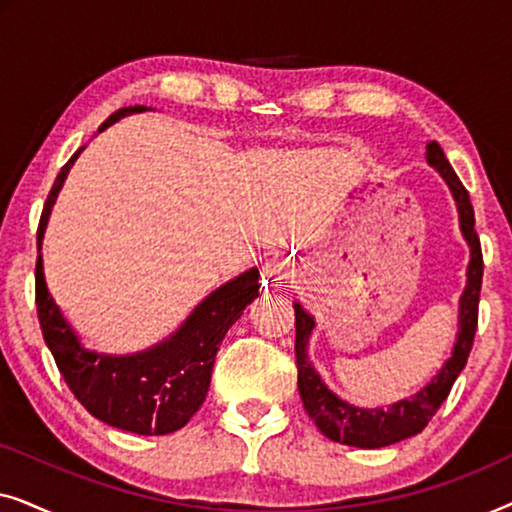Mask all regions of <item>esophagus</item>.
Here are the masks:
<instances>
[{
  "label": "esophagus",
  "instance_id": "34e87169",
  "mask_svg": "<svg viewBox=\"0 0 512 512\" xmlns=\"http://www.w3.org/2000/svg\"><path fill=\"white\" fill-rule=\"evenodd\" d=\"M263 277H265V282L282 286V284H286V279L293 277V263L284 256H272L270 261H265V265H263Z\"/></svg>",
  "mask_w": 512,
  "mask_h": 512
}]
</instances>
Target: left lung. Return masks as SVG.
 <instances>
[{
	"instance_id": "obj_1",
	"label": "left lung",
	"mask_w": 512,
	"mask_h": 512,
	"mask_svg": "<svg viewBox=\"0 0 512 512\" xmlns=\"http://www.w3.org/2000/svg\"><path fill=\"white\" fill-rule=\"evenodd\" d=\"M426 160L431 167H436L440 177L447 181L459 209V226L464 233L468 247H471V261H468V282L459 300V333L454 342L452 356L445 361V366L438 370V375L419 389L415 396L403 398L389 408H356V405L342 401L331 389L321 382L317 370L312 368L307 359V342H310L314 319L303 310V305L296 303V366H298V391L303 398L307 415L314 419L319 431L335 443L352 445V447H375L394 445L398 440L422 433L431 417L436 415L440 405L450 394L454 380L464 370L468 354H471L475 331H478V303H480V286H482V249L480 237L475 233V214L468 191L454 174L450 160L445 158L438 142L426 144Z\"/></svg>"
}]
</instances>
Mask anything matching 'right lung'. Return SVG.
<instances>
[{
	"label": "right lung",
	"instance_id": "add662e5",
	"mask_svg": "<svg viewBox=\"0 0 512 512\" xmlns=\"http://www.w3.org/2000/svg\"><path fill=\"white\" fill-rule=\"evenodd\" d=\"M146 107H123L100 125V132ZM81 146L62 167L48 193L39 219L37 247L51 216L53 202L65 184ZM37 314L41 333L51 349L60 375L79 403L100 422L139 436H165L188 424L205 401L216 352L228 328L242 317L244 307L258 298V270L251 268L230 279L195 307L177 333L151 349L128 356L88 352L79 335L62 317L60 307L46 289L44 263L37 258Z\"/></svg>",
	"mask_w": 512,
	"mask_h": 512
}]
</instances>
